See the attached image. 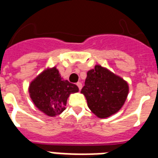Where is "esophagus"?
<instances>
[{"mask_svg":"<svg viewBox=\"0 0 158 158\" xmlns=\"http://www.w3.org/2000/svg\"><path fill=\"white\" fill-rule=\"evenodd\" d=\"M76 85L78 86V88H79V90H81V89H82V87H83V85H82V83H80V82H78V83H76Z\"/></svg>","mask_w":158,"mask_h":158,"instance_id":"esophagus-1","label":"esophagus"}]
</instances>
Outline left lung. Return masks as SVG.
<instances>
[{"label":"left lung","instance_id":"left-lung-1","mask_svg":"<svg viewBox=\"0 0 158 158\" xmlns=\"http://www.w3.org/2000/svg\"><path fill=\"white\" fill-rule=\"evenodd\" d=\"M81 92L92 112L105 118L118 112L123 106L128 94V84L106 68L96 66L87 73Z\"/></svg>","mask_w":158,"mask_h":158}]
</instances>
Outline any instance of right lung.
Returning <instances> with one entry per match:
<instances>
[{"instance_id": "obj_1", "label": "right lung", "mask_w": 158, "mask_h": 158, "mask_svg": "<svg viewBox=\"0 0 158 158\" xmlns=\"http://www.w3.org/2000/svg\"><path fill=\"white\" fill-rule=\"evenodd\" d=\"M77 92L79 88L67 80H62L55 67L44 70L29 87L31 98L35 106L51 117L63 112L70 94Z\"/></svg>"}]
</instances>
